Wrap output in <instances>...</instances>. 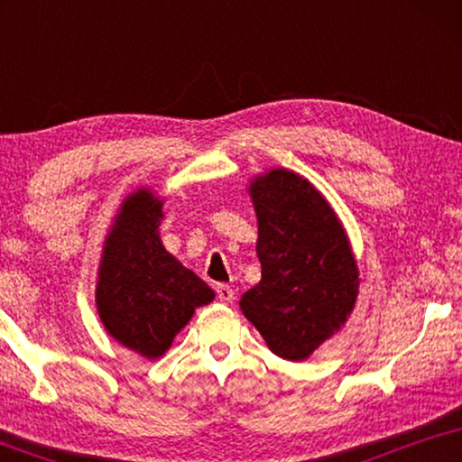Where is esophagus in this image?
I'll list each match as a JSON object with an SVG mask.
<instances>
[{"label":"esophagus","instance_id":"1","mask_svg":"<svg viewBox=\"0 0 462 462\" xmlns=\"http://www.w3.org/2000/svg\"><path fill=\"white\" fill-rule=\"evenodd\" d=\"M216 293H217V300L222 303H232L234 301V289L230 285H217L216 287Z\"/></svg>","mask_w":462,"mask_h":462}]
</instances>
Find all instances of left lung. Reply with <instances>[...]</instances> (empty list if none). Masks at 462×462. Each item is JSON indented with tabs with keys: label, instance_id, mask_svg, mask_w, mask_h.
Returning <instances> with one entry per match:
<instances>
[{
	"label": "left lung",
	"instance_id": "8db88e82",
	"mask_svg": "<svg viewBox=\"0 0 462 462\" xmlns=\"http://www.w3.org/2000/svg\"><path fill=\"white\" fill-rule=\"evenodd\" d=\"M259 240L261 283L240 308L269 348L303 361L353 311L358 291L355 256L340 220L308 179L275 169L250 185Z\"/></svg>",
	"mask_w": 462,
	"mask_h": 462
}]
</instances>
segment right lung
<instances>
[{
  "label": "right lung",
  "mask_w": 462,
  "mask_h": 462,
  "mask_svg": "<svg viewBox=\"0 0 462 462\" xmlns=\"http://www.w3.org/2000/svg\"><path fill=\"white\" fill-rule=\"evenodd\" d=\"M161 206L146 189L124 201L106 240L96 293L106 330L146 358L165 353L195 308L214 300L212 289L161 245Z\"/></svg>",
  "instance_id": "right-lung-1"
}]
</instances>
